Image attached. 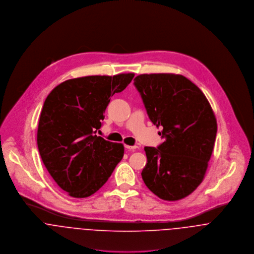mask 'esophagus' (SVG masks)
Segmentation results:
<instances>
[{
    "mask_svg": "<svg viewBox=\"0 0 254 254\" xmlns=\"http://www.w3.org/2000/svg\"><path fill=\"white\" fill-rule=\"evenodd\" d=\"M125 147H126V149H127V150H129V151H134V150L136 149V146H129V145H126Z\"/></svg>",
    "mask_w": 254,
    "mask_h": 254,
    "instance_id": "1",
    "label": "esophagus"
}]
</instances>
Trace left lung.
Masks as SVG:
<instances>
[{
    "label": "left lung",
    "instance_id": "left-lung-1",
    "mask_svg": "<svg viewBox=\"0 0 254 254\" xmlns=\"http://www.w3.org/2000/svg\"><path fill=\"white\" fill-rule=\"evenodd\" d=\"M151 122L164 142L145 147V185L165 200L189 196L203 180L217 132V123L202 91L175 74H142L134 79Z\"/></svg>",
    "mask_w": 254,
    "mask_h": 254
}]
</instances>
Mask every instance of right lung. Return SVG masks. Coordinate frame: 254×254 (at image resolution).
Here are the masks:
<instances>
[{"label": "right lung", "mask_w": 254, "mask_h": 254, "mask_svg": "<svg viewBox=\"0 0 254 254\" xmlns=\"http://www.w3.org/2000/svg\"><path fill=\"white\" fill-rule=\"evenodd\" d=\"M133 73L86 76L56 86L45 100L37 144L57 185L73 197L98 191L124 157V145L96 135L110 97L123 91Z\"/></svg>", "instance_id": "1"}]
</instances>
